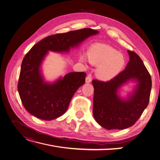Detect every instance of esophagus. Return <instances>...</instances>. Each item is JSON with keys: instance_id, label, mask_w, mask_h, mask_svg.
<instances>
[{"instance_id": "esophagus-1", "label": "esophagus", "mask_w": 160, "mask_h": 160, "mask_svg": "<svg viewBox=\"0 0 160 160\" xmlns=\"http://www.w3.org/2000/svg\"><path fill=\"white\" fill-rule=\"evenodd\" d=\"M92 75H91V74H88L87 77L86 78V83L91 82H92Z\"/></svg>"}]
</instances>
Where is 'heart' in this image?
<instances>
[{"label": "heart", "instance_id": "heart-1", "mask_svg": "<svg viewBox=\"0 0 160 160\" xmlns=\"http://www.w3.org/2000/svg\"><path fill=\"white\" fill-rule=\"evenodd\" d=\"M88 57L90 63L99 66L97 76L100 80L108 81L118 74L126 65V59L122 53L108 45L95 43L89 48ZM82 57V60L84 61Z\"/></svg>", "mask_w": 160, "mask_h": 160}]
</instances>
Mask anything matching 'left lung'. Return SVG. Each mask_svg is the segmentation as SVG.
<instances>
[{"label":"left lung","instance_id":"left-lung-1","mask_svg":"<svg viewBox=\"0 0 160 160\" xmlns=\"http://www.w3.org/2000/svg\"><path fill=\"white\" fill-rule=\"evenodd\" d=\"M128 52L129 61L122 72L108 82L92 81L94 118L108 130L133 126L149 102L151 76L140 57L134 52ZM131 81L137 85L134 92L123 99L118 95L119 90Z\"/></svg>","mask_w":160,"mask_h":160}]
</instances>
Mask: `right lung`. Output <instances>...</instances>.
Segmentation results:
<instances>
[{"instance_id":"right-lung-1","label":"right lung","mask_w":160,"mask_h":160,"mask_svg":"<svg viewBox=\"0 0 160 160\" xmlns=\"http://www.w3.org/2000/svg\"><path fill=\"white\" fill-rule=\"evenodd\" d=\"M99 33L84 28L44 38L27 53L23 59L18 86L20 99L25 108L38 118L56 119L68 108L72 96L85 83L86 74L72 72L52 83L45 81L41 65L48 52L65 53L71 48Z\"/></svg>"}]
</instances>
